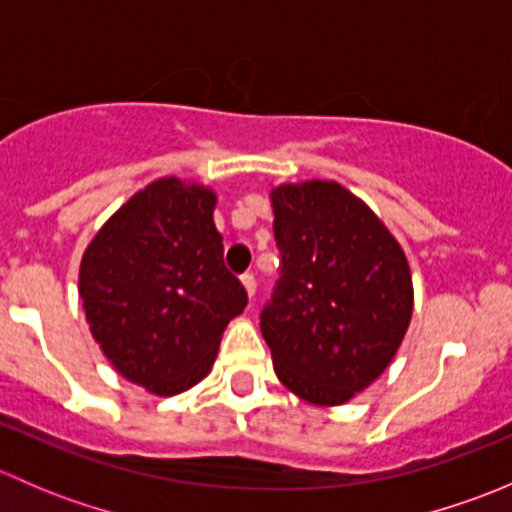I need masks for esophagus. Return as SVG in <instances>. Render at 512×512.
Wrapping results in <instances>:
<instances>
[{"instance_id":"1","label":"esophagus","mask_w":512,"mask_h":512,"mask_svg":"<svg viewBox=\"0 0 512 512\" xmlns=\"http://www.w3.org/2000/svg\"><path fill=\"white\" fill-rule=\"evenodd\" d=\"M242 285H245V289H247V297H255V292H257V282H255V275H250V272H245V275H242Z\"/></svg>"}]
</instances>
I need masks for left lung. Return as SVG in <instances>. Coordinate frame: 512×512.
<instances>
[{"label": "left lung", "mask_w": 512, "mask_h": 512, "mask_svg": "<svg viewBox=\"0 0 512 512\" xmlns=\"http://www.w3.org/2000/svg\"><path fill=\"white\" fill-rule=\"evenodd\" d=\"M280 277L260 329L282 384L337 406L389 366L414 309L404 250L384 223L329 180L272 190Z\"/></svg>", "instance_id": "left-lung-1"}]
</instances>
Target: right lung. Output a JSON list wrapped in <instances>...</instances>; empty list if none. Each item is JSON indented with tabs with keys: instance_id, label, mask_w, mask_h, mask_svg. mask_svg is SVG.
Wrapping results in <instances>:
<instances>
[{
	"instance_id": "add662e5",
	"label": "right lung",
	"mask_w": 512,
	"mask_h": 512,
	"mask_svg": "<svg viewBox=\"0 0 512 512\" xmlns=\"http://www.w3.org/2000/svg\"><path fill=\"white\" fill-rule=\"evenodd\" d=\"M213 210V190L160 178L98 230L81 260L91 334L128 381L158 396L208 374L227 322L247 304Z\"/></svg>"
}]
</instances>
